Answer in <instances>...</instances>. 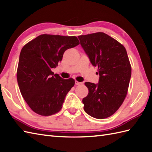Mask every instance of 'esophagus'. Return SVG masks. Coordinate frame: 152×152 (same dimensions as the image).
Here are the masks:
<instances>
[{
	"mask_svg": "<svg viewBox=\"0 0 152 152\" xmlns=\"http://www.w3.org/2000/svg\"><path fill=\"white\" fill-rule=\"evenodd\" d=\"M75 84H76V86H80V85H82V82H78V81H76V82H75Z\"/></svg>",
	"mask_w": 152,
	"mask_h": 152,
	"instance_id": "34e87169",
	"label": "esophagus"
}]
</instances>
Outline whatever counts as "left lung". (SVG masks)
<instances>
[{
  "label": "left lung",
  "mask_w": 152,
  "mask_h": 152,
  "mask_svg": "<svg viewBox=\"0 0 152 152\" xmlns=\"http://www.w3.org/2000/svg\"><path fill=\"white\" fill-rule=\"evenodd\" d=\"M82 48L93 66L98 68L97 83L86 82L88 95L83 109L96 119L111 116L122 104L127 93L131 66L125 47L104 33L78 36Z\"/></svg>",
  "instance_id": "obj_1"
}]
</instances>
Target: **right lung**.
<instances>
[{
  "label": "right lung",
  "mask_w": 152,
  "mask_h": 152,
  "mask_svg": "<svg viewBox=\"0 0 152 152\" xmlns=\"http://www.w3.org/2000/svg\"><path fill=\"white\" fill-rule=\"evenodd\" d=\"M80 44L76 37L41 34L25 44L19 55L17 80L20 92L37 114L51 115L60 111L75 81L51 71L64 51Z\"/></svg>",
  "instance_id": "add662e5"
}]
</instances>
